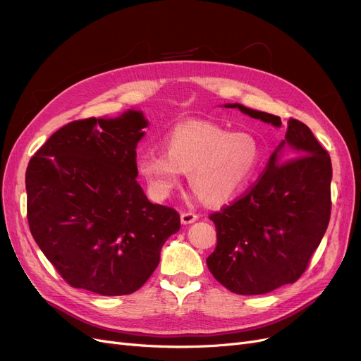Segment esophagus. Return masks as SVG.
<instances>
[{
  "instance_id": "obj_1",
  "label": "esophagus",
  "mask_w": 361,
  "mask_h": 361,
  "mask_svg": "<svg viewBox=\"0 0 361 361\" xmlns=\"http://www.w3.org/2000/svg\"><path fill=\"white\" fill-rule=\"evenodd\" d=\"M180 219H181V224H192L199 219V216L195 214V212H183Z\"/></svg>"
}]
</instances>
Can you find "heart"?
I'll return each instance as SVG.
<instances>
[{
	"mask_svg": "<svg viewBox=\"0 0 361 361\" xmlns=\"http://www.w3.org/2000/svg\"><path fill=\"white\" fill-rule=\"evenodd\" d=\"M164 149L142 150L135 168L156 199H166L177 189L184 172L195 195L209 205L232 201L251 183L262 165V145L247 132L229 133L221 126L189 120L172 126Z\"/></svg>",
	"mask_w": 361,
	"mask_h": 361,
	"instance_id": "1",
	"label": "heart"
}]
</instances>
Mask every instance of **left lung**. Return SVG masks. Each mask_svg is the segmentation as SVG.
<instances>
[{
  "mask_svg": "<svg viewBox=\"0 0 361 361\" xmlns=\"http://www.w3.org/2000/svg\"><path fill=\"white\" fill-rule=\"evenodd\" d=\"M224 106L281 128L278 116L243 104ZM330 183L329 153L308 126L290 118L255 188L209 216L217 229L209 272L236 295H264L295 283L329 226Z\"/></svg>",
  "mask_w": 361,
  "mask_h": 361,
  "instance_id": "8db88e82",
  "label": "left lung"
}]
</instances>
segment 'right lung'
Wrapping results in <instances>:
<instances>
[{"label":"right lung","instance_id":"right-lung-1","mask_svg":"<svg viewBox=\"0 0 361 361\" xmlns=\"http://www.w3.org/2000/svg\"><path fill=\"white\" fill-rule=\"evenodd\" d=\"M138 110L65 125L26 168V209L37 245L71 287L101 296L137 291L157 268L180 216L137 183Z\"/></svg>","mask_w":361,"mask_h":361}]
</instances>
